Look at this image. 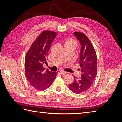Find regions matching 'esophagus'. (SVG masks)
Instances as JSON below:
<instances>
[{
	"instance_id": "obj_1",
	"label": "esophagus",
	"mask_w": 122,
	"mask_h": 122,
	"mask_svg": "<svg viewBox=\"0 0 122 122\" xmlns=\"http://www.w3.org/2000/svg\"><path fill=\"white\" fill-rule=\"evenodd\" d=\"M60 73H61V74H62V75L66 74L67 73V72H65V71H60Z\"/></svg>"
}]
</instances>
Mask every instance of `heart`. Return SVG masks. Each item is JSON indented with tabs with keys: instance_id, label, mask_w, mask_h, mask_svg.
Segmentation results:
<instances>
[{
	"instance_id": "heart-1",
	"label": "heart",
	"mask_w": 122,
	"mask_h": 122,
	"mask_svg": "<svg viewBox=\"0 0 122 122\" xmlns=\"http://www.w3.org/2000/svg\"><path fill=\"white\" fill-rule=\"evenodd\" d=\"M67 43V44H74V45H76V42L74 40H73L72 39H68L67 41L66 42V44Z\"/></svg>"
}]
</instances>
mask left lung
I'll list each match as a JSON object with an SVG mask.
<instances>
[{
    "label": "left lung",
    "instance_id": "left-lung-1",
    "mask_svg": "<svg viewBox=\"0 0 122 122\" xmlns=\"http://www.w3.org/2000/svg\"><path fill=\"white\" fill-rule=\"evenodd\" d=\"M74 36L80 45L79 70L82 75L79 78L74 77V82L69 85V88L73 93L80 94L87 91L93 84L97 75V60L94 48L86 35L74 32Z\"/></svg>",
    "mask_w": 122,
    "mask_h": 122
}]
</instances>
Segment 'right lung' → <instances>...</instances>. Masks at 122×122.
<instances>
[{
    "label": "right lung",
    "instance_id": "obj_1",
    "mask_svg": "<svg viewBox=\"0 0 122 122\" xmlns=\"http://www.w3.org/2000/svg\"><path fill=\"white\" fill-rule=\"evenodd\" d=\"M57 36L56 32L45 31L32 43L25 58V74L28 81L35 89L42 91L51 86L57 72L45 70L43 64L50 46Z\"/></svg>",
    "mask_w": 122,
    "mask_h": 122
}]
</instances>
